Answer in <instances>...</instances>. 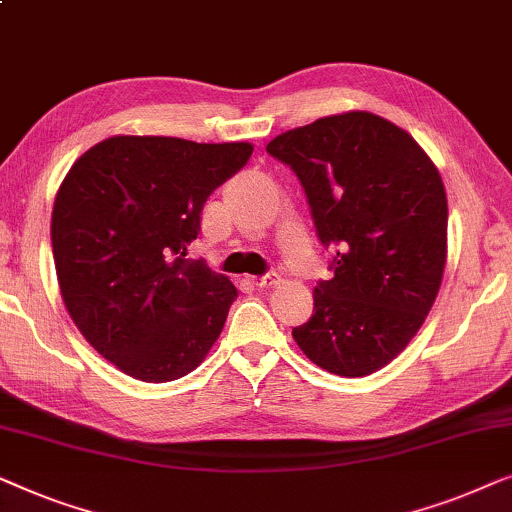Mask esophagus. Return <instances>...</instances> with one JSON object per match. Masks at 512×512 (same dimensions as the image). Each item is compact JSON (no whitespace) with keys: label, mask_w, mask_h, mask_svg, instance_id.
<instances>
[{"label":"esophagus","mask_w":512,"mask_h":512,"mask_svg":"<svg viewBox=\"0 0 512 512\" xmlns=\"http://www.w3.org/2000/svg\"><path fill=\"white\" fill-rule=\"evenodd\" d=\"M250 283H253L255 287H273L280 283V276L278 273H266V276H253L250 278Z\"/></svg>","instance_id":"34e87169"}]
</instances>
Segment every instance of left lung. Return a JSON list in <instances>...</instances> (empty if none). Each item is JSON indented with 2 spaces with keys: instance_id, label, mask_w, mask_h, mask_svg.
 <instances>
[{
  "instance_id": "1",
  "label": "left lung",
  "mask_w": 512,
  "mask_h": 512,
  "mask_svg": "<svg viewBox=\"0 0 512 512\" xmlns=\"http://www.w3.org/2000/svg\"><path fill=\"white\" fill-rule=\"evenodd\" d=\"M304 185L334 278L292 336L320 369L362 378L422 327L448 259V197L413 136L369 111L327 115L269 141Z\"/></svg>"
}]
</instances>
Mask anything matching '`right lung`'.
Here are the masks:
<instances>
[{
  "instance_id": "1",
  "label": "right lung",
  "mask_w": 512,
  "mask_h": 512,
  "mask_svg": "<svg viewBox=\"0 0 512 512\" xmlns=\"http://www.w3.org/2000/svg\"><path fill=\"white\" fill-rule=\"evenodd\" d=\"M253 143L118 134L78 157L55 194L50 241L64 306L99 355L143 383L204 362L236 287L187 259L208 194Z\"/></svg>"
}]
</instances>
